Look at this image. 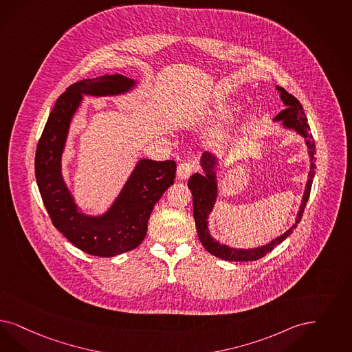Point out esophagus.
<instances>
[{
  "label": "esophagus",
  "mask_w": 352,
  "mask_h": 352,
  "mask_svg": "<svg viewBox=\"0 0 352 352\" xmlns=\"http://www.w3.org/2000/svg\"><path fill=\"white\" fill-rule=\"evenodd\" d=\"M197 170V165L195 162H183L178 166V178L187 179Z\"/></svg>",
  "instance_id": "obj_1"
}]
</instances>
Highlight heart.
Wrapping results in <instances>:
<instances>
[{
    "mask_svg": "<svg viewBox=\"0 0 352 352\" xmlns=\"http://www.w3.org/2000/svg\"><path fill=\"white\" fill-rule=\"evenodd\" d=\"M234 113V108L229 105V104H217L214 105L212 109L209 110V114H212L213 117L219 118V120H228L230 118ZM229 138V133H217V139L222 140V139H226Z\"/></svg>",
    "mask_w": 352,
    "mask_h": 352,
    "instance_id": "1",
    "label": "heart"
}]
</instances>
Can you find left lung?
Wrapping results in <instances>:
<instances>
[{"label":"left lung","instance_id":"1","mask_svg":"<svg viewBox=\"0 0 352 352\" xmlns=\"http://www.w3.org/2000/svg\"><path fill=\"white\" fill-rule=\"evenodd\" d=\"M277 89L280 92V98H282L283 104L286 105V109L282 110L279 113L278 116L276 117V121H282L283 126H286L289 129H294L296 133H300L303 138H305L307 139V146L309 149V156H311V171H309L308 182H307V187H305V191H304L303 201H302V206L299 208L298 219L285 234H282L277 239L272 241L267 245H263V247H258V248L236 250V248H230L229 245L216 242L209 234L208 216L212 212L213 206L216 203V197H217V182H216V173H214V168H216L217 162H216L214 156H212L210 153H204L203 157H201V166L204 168L206 175H201L199 173L194 174L188 179V188L192 192L195 225H196L199 239H200V242L204 245V248L209 254L219 257L222 260H228V261H255V260L264 257L267 252L274 250V247H277L279 243L283 242L294 231V229L298 226V223L300 222L302 216H303L304 208L307 206V201L309 199L311 187H312L314 177H315V140H314V136L311 133V129H309V124L307 121V117L304 114L302 104L298 101L296 97L292 96L283 88L277 87Z\"/></svg>","mask_w":352,"mask_h":352}]
</instances>
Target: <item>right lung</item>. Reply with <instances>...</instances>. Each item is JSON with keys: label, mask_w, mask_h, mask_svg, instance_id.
Segmentation results:
<instances>
[{"label": "right lung", "mask_w": 352, "mask_h": 352, "mask_svg": "<svg viewBox=\"0 0 352 352\" xmlns=\"http://www.w3.org/2000/svg\"><path fill=\"white\" fill-rule=\"evenodd\" d=\"M133 85L123 75L107 74L70 85L57 98L37 143L35 175L49 217L66 239L89 255L113 257L136 248L146 238L155 204L175 178V161L140 160L114 204L100 217L79 213L62 179V152L82 95H120Z\"/></svg>", "instance_id": "1"}]
</instances>
